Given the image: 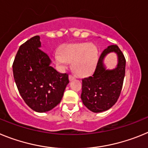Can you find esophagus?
Instances as JSON below:
<instances>
[{"label":"esophagus","mask_w":148,"mask_h":148,"mask_svg":"<svg viewBox=\"0 0 148 148\" xmlns=\"http://www.w3.org/2000/svg\"><path fill=\"white\" fill-rule=\"evenodd\" d=\"M69 78H70V80L72 81V80H74L75 78V76L74 75H73V74H70V75H69Z\"/></svg>","instance_id":"esophagus-1"}]
</instances>
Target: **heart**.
<instances>
[{"mask_svg": "<svg viewBox=\"0 0 148 148\" xmlns=\"http://www.w3.org/2000/svg\"><path fill=\"white\" fill-rule=\"evenodd\" d=\"M58 64L72 62V67L78 75H87L92 73L98 60V52L92 44H70L64 45L60 53H55Z\"/></svg>", "mask_w": 148, "mask_h": 148, "instance_id": "obj_1", "label": "heart"}]
</instances>
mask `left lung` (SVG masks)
<instances>
[{
	"label": "left lung",
	"mask_w": 148,
	"mask_h": 148,
	"mask_svg": "<svg viewBox=\"0 0 148 148\" xmlns=\"http://www.w3.org/2000/svg\"><path fill=\"white\" fill-rule=\"evenodd\" d=\"M110 52H116L118 64L113 70H107L103 60ZM126 60L117 45L106 48L98 61L94 73L82 79L81 99L84 105L93 113H101L111 108L121 94L125 75Z\"/></svg>",
	"instance_id": "obj_1"
}]
</instances>
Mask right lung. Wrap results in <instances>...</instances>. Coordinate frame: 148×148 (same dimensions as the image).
<instances>
[{"label": "right lung", "instance_id": "1", "mask_svg": "<svg viewBox=\"0 0 148 148\" xmlns=\"http://www.w3.org/2000/svg\"><path fill=\"white\" fill-rule=\"evenodd\" d=\"M49 56L40 49V37L31 38L20 47L12 64L19 93L33 110L44 113L61 102L69 83L66 73L50 66Z\"/></svg>", "mask_w": 148, "mask_h": 148}]
</instances>
